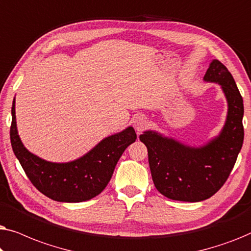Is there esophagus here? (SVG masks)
<instances>
[{
    "label": "esophagus",
    "instance_id": "1",
    "mask_svg": "<svg viewBox=\"0 0 251 251\" xmlns=\"http://www.w3.org/2000/svg\"><path fill=\"white\" fill-rule=\"evenodd\" d=\"M147 126H149V121H147V119L143 115L137 116L135 121H133V126H135V129L137 130V132L138 133L144 131V130L147 128Z\"/></svg>",
    "mask_w": 251,
    "mask_h": 251
}]
</instances>
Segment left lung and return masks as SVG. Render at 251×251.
<instances>
[{
    "instance_id": "obj_1",
    "label": "left lung",
    "mask_w": 251,
    "mask_h": 251,
    "mask_svg": "<svg viewBox=\"0 0 251 251\" xmlns=\"http://www.w3.org/2000/svg\"><path fill=\"white\" fill-rule=\"evenodd\" d=\"M204 81L222 85L228 102L221 135L194 149L146 131L139 139L147 147L153 183L171 200L199 202L211 198L225 184L243 144V99L234 78L219 60H212Z\"/></svg>"
}]
</instances>
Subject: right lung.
<instances>
[{
	"mask_svg": "<svg viewBox=\"0 0 251 251\" xmlns=\"http://www.w3.org/2000/svg\"><path fill=\"white\" fill-rule=\"evenodd\" d=\"M10 139L13 153L34 186L46 197L59 202H82L100 194L111 180L116 163L137 135L132 126L101 140L80 159L52 163L28 152L20 140L16 126L15 100L11 108Z\"/></svg>",
	"mask_w": 251,
	"mask_h": 251,
	"instance_id": "obj_1",
	"label": "right lung"
}]
</instances>
